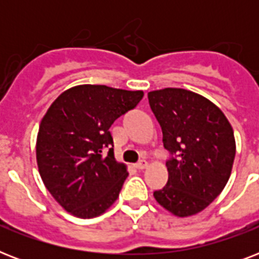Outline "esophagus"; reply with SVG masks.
Masks as SVG:
<instances>
[{"instance_id": "esophagus-1", "label": "esophagus", "mask_w": 259, "mask_h": 259, "mask_svg": "<svg viewBox=\"0 0 259 259\" xmlns=\"http://www.w3.org/2000/svg\"><path fill=\"white\" fill-rule=\"evenodd\" d=\"M134 166H136L137 169H145L146 166H148V162H146L145 160H141V161H138Z\"/></svg>"}]
</instances>
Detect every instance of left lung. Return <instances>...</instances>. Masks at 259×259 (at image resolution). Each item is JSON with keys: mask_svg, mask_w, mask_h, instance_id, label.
<instances>
[{"mask_svg": "<svg viewBox=\"0 0 259 259\" xmlns=\"http://www.w3.org/2000/svg\"><path fill=\"white\" fill-rule=\"evenodd\" d=\"M168 152V183L153 196L176 217H191L211 204L233 169L235 138L222 110L207 98L184 89L148 94Z\"/></svg>", "mask_w": 259, "mask_h": 259, "instance_id": "8db88e82", "label": "left lung"}]
</instances>
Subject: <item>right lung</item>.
I'll use <instances>...</instances> for the list:
<instances>
[{"label": "right lung", "instance_id": "add662e5", "mask_svg": "<svg viewBox=\"0 0 259 259\" xmlns=\"http://www.w3.org/2000/svg\"><path fill=\"white\" fill-rule=\"evenodd\" d=\"M142 97V91L82 84L59 95L42 118L38 172L55 200L75 217H98L117 200L127 172L114 158L109 129Z\"/></svg>", "mask_w": 259, "mask_h": 259}]
</instances>
